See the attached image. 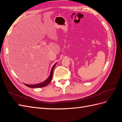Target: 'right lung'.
<instances>
[{
	"instance_id": "add662e5",
	"label": "right lung",
	"mask_w": 122,
	"mask_h": 122,
	"mask_svg": "<svg viewBox=\"0 0 122 122\" xmlns=\"http://www.w3.org/2000/svg\"><path fill=\"white\" fill-rule=\"evenodd\" d=\"M56 63H55L53 66L52 67V68H51V72L50 73V75L49 76V77H48L47 78V79H46L45 81H44L43 82H41V83H38V84H25L24 83L26 86H27L29 87H30V88H38V87H43L44 86H47L48 84L50 81L51 79L52 78V76H53V69L55 67V65H56Z\"/></svg>"
}]
</instances>
